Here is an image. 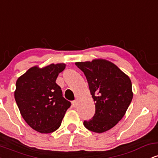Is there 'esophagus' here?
I'll use <instances>...</instances> for the list:
<instances>
[{"mask_svg": "<svg viewBox=\"0 0 158 158\" xmlns=\"http://www.w3.org/2000/svg\"><path fill=\"white\" fill-rule=\"evenodd\" d=\"M72 105H73V108H77V107L78 106V102L77 100L73 101V102H72Z\"/></svg>", "mask_w": 158, "mask_h": 158, "instance_id": "34e87169", "label": "esophagus"}]
</instances>
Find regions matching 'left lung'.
Here are the masks:
<instances>
[{"label":"left lung","mask_w":158,"mask_h":158,"mask_svg":"<svg viewBox=\"0 0 158 158\" xmlns=\"http://www.w3.org/2000/svg\"><path fill=\"white\" fill-rule=\"evenodd\" d=\"M86 77L95 102V114L84 121L87 129L102 133L113 128L126 114L132 98L131 81L111 61L96 59L76 62Z\"/></svg>","instance_id":"8db88e82"}]
</instances>
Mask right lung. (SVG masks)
<instances>
[{
    "instance_id": "right-lung-1",
    "label": "right lung",
    "mask_w": 158,
    "mask_h": 158,
    "mask_svg": "<svg viewBox=\"0 0 158 158\" xmlns=\"http://www.w3.org/2000/svg\"><path fill=\"white\" fill-rule=\"evenodd\" d=\"M65 67L64 63L50 64L43 68L36 65L16 81L14 95L20 113L32 129L41 134L57 130L70 106L56 83L59 73Z\"/></svg>"
}]
</instances>
